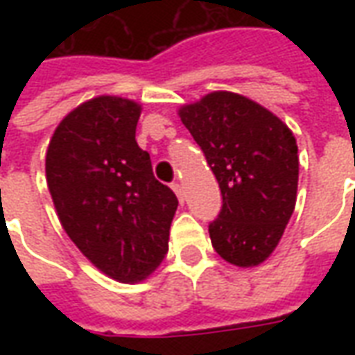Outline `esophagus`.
Masks as SVG:
<instances>
[{"instance_id": "1", "label": "esophagus", "mask_w": 355, "mask_h": 355, "mask_svg": "<svg viewBox=\"0 0 355 355\" xmlns=\"http://www.w3.org/2000/svg\"><path fill=\"white\" fill-rule=\"evenodd\" d=\"M171 188H173V192L177 193V198L180 201H184V192H182V186L178 184V182H173V186H171Z\"/></svg>"}]
</instances>
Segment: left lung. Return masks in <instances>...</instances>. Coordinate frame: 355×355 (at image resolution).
Returning <instances> with one entry per match:
<instances>
[{
  "instance_id": "8db88e82",
  "label": "left lung",
  "mask_w": 355,
  "mask_h": 355,
  "mask_svg": "<svg viewBox=\"0 0 355 355\" xmlns=\"http://www.w3.org/2000/svg\"><path fill=\"white\" fill-rule=\"evenodd\" d=\"M223 193L209 224L215 251L239 268L259 266L279 243L297 203L298 146L287 125L259 102L213 91L178 108Z\"/></svg>"
}]
</instances>
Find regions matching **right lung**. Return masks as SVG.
Masks as SVG:
<instances>
[{"label":"right lung","instance_id":"1","mask_svg":"<svg viewBox=\"0 0 355 355\" xmlns=\"http://www.w3.org/2000/svg\"><path fill=\"white\" fill-rule=\"evenodd\" d=\"M140 112L129 98L94 96L58 123L45 155L47 186L68 238L121 283L142 282L162 264L178 207L135 140Z\"/></svg>","mask_w":355,"mask_h":355}]
</instances>
